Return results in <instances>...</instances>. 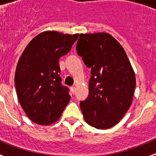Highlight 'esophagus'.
<instances>
[{
    "label": "esophagus",
    "mask_w": 156,
    "mask_h": 156,
    "mask_svg": "<svg viewBox=\"0 0 156 156\" xmlns=\"http://www.w3.org/2000/svg\"><path fill=\"white\" fill-rule=\"evenodd\" d=\"M70 89H71V91H72V93H73V94H74V91H75V87H72Z\"/></svg>",
    "instance_id": "esophagus-1"
}]
</instances>
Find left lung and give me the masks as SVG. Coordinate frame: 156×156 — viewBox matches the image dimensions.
Returning a JSON list of instances; mask_svg holds the SVG:
<instances>
[{
    "label": "left lung",
    "instance_id": "left-lung-1",
    "mask_svg": "<svg viewBox=\"0 0 156 156\" xmlns=\"http://www.w3.org/2000/svg\"><path fill=\"white\" fill-rule=\"evenodd\" d=\"M76 49L90 68L89 95L80 102L84 120L99 129L116 126L133 101L135 73L120 43L106 32L80 34Z\"/></svg>",
    "mask_w": 156,
    "mask_h": 156
}]
</instances>
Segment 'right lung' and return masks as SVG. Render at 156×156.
Returning <instances> with one entry per match:
<instances>
[{
  "instance_id": "obj_1",
  "label": "right lung",
  "mask_w": 156,
  "mask_h": 156,
  "mask_svg": "<svg viewBox=\"0 0 156 156\" xmlns=\"http://www.w3.org/2000/svg\"><path fill=\"white\" fill-rule=\"evenodd\" d=\"M78 34L40 33L21 55L14 76L18 101L30 120L41 126L56 122L70 100L61 83L60 57L68 53Z\"/></svg>"
}]
</instances>
